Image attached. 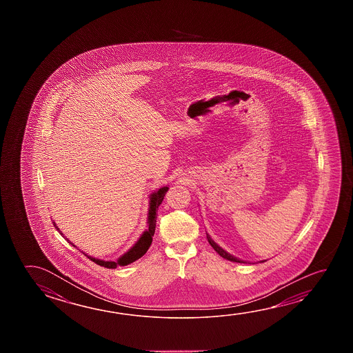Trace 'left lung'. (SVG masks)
I'll return each mask as SVG.
<instances>
[{
  "instance_id": "1",
  "label": "left lung",
  "mask_w": 353,
  "mask_h": 353,
  "mask_svg": "<svg viewBox=\"0 0 353 353\" xmlns=\"http://www.w3.org/2000/svg\"><path fill=\"white\" fill-rule=\"evenodd\" d=\"M207 239H208V243L212 245V248H213L218 254L223 257V259H225L228 261H232V262H237V263H252V262H246V261L240 260V259H237L235 256H232V254H229V252H226L225 250L221 249L218 243L214 241L213 239L210 237L209 234H207ZM267 260H262L260 262H266Z\"/></svg>"
}]
</instances>
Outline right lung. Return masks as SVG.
I'll return each mask as SVG.
<instances>
[{"mask_svg": "<svg viewBox=\"0 0 353 353\" xmlns=\"http://www.w3.org/2000/svg\"><path fill=\"white\" fill-rule=\"evenodd\" d=\"M168 191V185L159 188L157 191H154L150 194V201H149V212H148V229L145 230L141 236L139 237V240L137 243H134L133 246L130 249L128 250L127 252L124 254H121V257L117 261H104L92 257V256H88L85 254L90 260L97 263L99 266L105 267V268H117L118 266H127L133 263L134 261L139 260L140 257H143L146 251L150 248L151 243H152V236L155 234V228H157V208L160 207L162 201H163V196L166 194V192ZM52 225L55 226V229L58 230L61 235H64L63 232H60L57 223L52 221ZM68 243H71L74 248H76L74 243L70 241L69 239H66Z\"/></svg>", "mask_w": 353, "mask_h": 353, "instance_id": "add662e5", "label": "right lung"}]
</instances>
